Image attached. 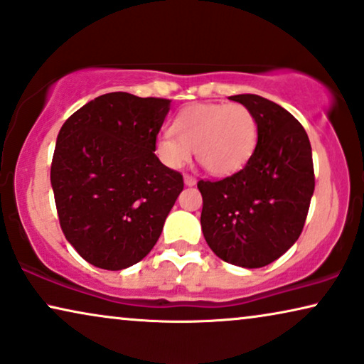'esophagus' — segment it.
<instances>
[{"label": "esophagus", "mask_w": 364, "mask_h": 364, "mask_svg": "<svg viewBox=\"0 0 364 364\" xmlns=\"http://www.w3.org/2000/svg\"><path fill=\"white\" fill-rule=\"evenodd\" d=\"M183 182H186V186H196L197 178L191 176V173H186V176H183Z\"/></svg>", "instance_id": "obj_1"}]
</instances>
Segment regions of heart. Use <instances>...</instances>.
<instances>
[{
  "mask_svg": "<svg viewBox=\"0 0 364 364\" xmlns=\"http://www.w3.org/2000/svg\"><path fill=\"white\" fill-rule=\"evenodd\" d=\"M172 131L157 139L161 161L178 168L196 151L200 166L213 176L245 167L258 139L257 119L243 104H196L178 114Z\"/></svg>",
  "mask_w": 364,
  "mask_h": 364,
  "instance_id": "heart-1",
  "label": "heart"
}]
</instances>
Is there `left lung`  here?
I'll use <instances>...</instances> for the list:
<instances>
[{
  "label": "left lung",
  "mask_w": 364,
  "mask_h": 364,
  "mask_svg": "<svg viewBox=\"0 0 364 364\" xmlns=\"http://www.w3.org/2000/svg\"><path fill=\"white\" fill-rule=\"evenodd\" d=\"M230 99L255 116L257 146L242 171L198 181L202 232L223 262L260 268L280 258L305 225L315 191L311 146L301 124L278 104L257 94Z\"/></svg>",
  "instance_id": "8db88e82"
}]
</instances>
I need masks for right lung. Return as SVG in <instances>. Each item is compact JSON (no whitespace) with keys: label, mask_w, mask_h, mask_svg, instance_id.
Listing matches in <instances>:
<instances>
[{"label":"right lung","mask_w":364,"mask_h":364,"mask_svg":"<svg viewBox=\"0 0 364 364\" xmlns=\"http://www.w3.org/2000/svg\"><path fill=\"white\" fill-rule=\"evenodd\" d=\"M171 101L102 94L58 134L51 162L59 225L84 260L104 270L141 262L183 188L159 161L157 134Z\"/></svg>","instance_id":"add662e5"}]
</instances>
